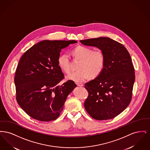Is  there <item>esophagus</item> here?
<instances>
[{
  "instance_id": "1",
  "label": "esophagus",
  "mask_w": 150,
  "mask_h": 150,
  "mask_svg": "<svg viewBox=\"0 0 150 150\" xmlns=\"http://www.w3.org/2000/svg\"><path fill=\"white\" fill-rule=\"evenodd\" d=\"M76 85L79 86H83V83H76Z\"/></svg>"
}]
</instances>
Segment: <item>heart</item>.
<instances>
[{
    "label": "heart",
    "mask_w": 150,
    "mask_h": 150,
    "mask_svg": "<svg viewBox=\"0 0 150 150\" xmlns=\"http://www.w3.org/2000/svg\"><path fill=\"white\" fill-rule=\"evenodd\" d=\"M74 56L81 59L78 71L72 72L67 79L76 82L83 81L89 76L96 78L102 72L105 64V56L100 50H93L90 47L79 45L72 50ZM58 64L61 69L66 74L71 71L69 56L64 53L58 58Z\"/></svg>",
    "instance_id": "1"
}]
</instances>
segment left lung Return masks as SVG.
<instances>
[{
  "mask_svg": "<svg viewBox=\"0 0 150 150\" xmlns=\"http://www.w3.org/2000/svg\"><path fill=\"white\" fill-rule=\"evenodd\" d=\"M80 42L97 47L105 56L100 75L85 84L88 92L84 102L86 111L96 120L111 119L128 107L132 100L135 74L130 54L121 43L107 37Z\"/></svg>",
  "mask_w": 150,
  "mask_h": 150,
  "instance_id": "1",
  "label": "left lung"
}]
</instances>
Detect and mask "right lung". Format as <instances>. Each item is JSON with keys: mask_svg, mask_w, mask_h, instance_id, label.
Here are the masks:
<instances>
[{"mask_svg": "<svg viewBox=\"0 0 150 150\" xmlns=\"http://www.w3.org/2000/svg\"><path fill=\"white\" fill-rule=\"evenodd\" d=\"M75 40H43L22 55L15 76L16 100L32 118L54 120L64 108L67 96L76 86L72 80L58 85L64 76L58 64L61 50Z\"/></svg>", "mask_w": 150, "mask_h": 150, "instance_id": "add662e5", "label": "right lung"}]
</instances>
